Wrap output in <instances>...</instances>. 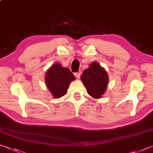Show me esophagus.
Instances as JSON below:
<instances>
[{
	"label": "esophagus",
	"instance_id": "1",
	"mask_svg": "<svg viewBox=\"0 0 153 153\" xmlns=\"http://www.w3.org/2000/svg\"><path fill=\"white\" fill-rule=\"evenodd\" d=\"M80 74H81V71H79V72H77V73H74V75H75V76L76 78H78V79H79V78H80Z\"/></svg>",
	"mask_w": 153,
	"mask_h": 153
}]
</instances>
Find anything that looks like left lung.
<instances>
[{
	"mask_svg": "<svg viewBox=\"0 0 153 153\" xmlns=\"http://www.w3.org/2000/svg\"><path fill=\"white\" fill-rule=\"evenodd\" d=\"M80 79L91 97L99 99L105 93L108 85V74L98 62L91 63L90 67L83 71Z\"/></svg>",
	"mask_w": 153,
	"mask_h": 153,
	"instance_id": "obj_1",
	"label": "left lung"
}]
</instances>
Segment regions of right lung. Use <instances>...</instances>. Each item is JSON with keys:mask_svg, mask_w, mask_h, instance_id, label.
Instances as JSON below:
<instances>
[{"mask_svg": "<svg viewBox=\"0 0 153 153\" xmlns=\"http://www.w3.org/2000/svg\"><path fill=\"white\" fill-rule=\"evenodd\" d=\"M75 79L74 74L67 68L60 64H54L46 73L45 82L48 88L55 99L64 96L67 93L70 82Z\"/></svg>", "mask_w": 153, "mask_h": 153, "instance_id": "right-lung-1", "label": "right lung"}]
</instances>
